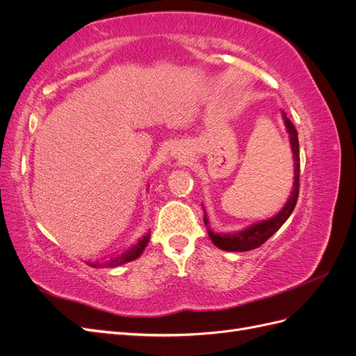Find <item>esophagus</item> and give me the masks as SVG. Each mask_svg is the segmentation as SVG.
Segmentation results:
<instances>
[{
  "mask_svg": "<svg viewBox=\"0 0 356 356\" xmlns=\"http://www.w3.org/2000/svg\"><path fill=\"white\" fill-rule=\"evenodd\" d=\"M186 153H184V148H182L181 145H177L175 148H172V153H170V156L172 157H175V159H178V161H181V163H184L186 161V156H184Z\"/></svg>",
  "mask_w": 356,
  "mask_h": 356,
  "instance_id": "34e87169",
  "label": "esophagus"
}]
</instances>
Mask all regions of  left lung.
I'll return each instance as SVG.
<instances>
[{
  "mask_svg": "<svg viewBox=\"0 0 356 356\" xmlns=\"http://www.w3.org/2000/svg\"><path fill=\"white\" fill-rule=\"evenodd\" d=\"M282 118L286 127V132L289 135V143H291V152H293V159H294V184L293 190H291V195L284 204V208L279 211L276 215H273L272 218L264 220V221H258L251 225H248L243 230L238 232H230V233H218L213 232L209 227V220L207 211H204V225L208 229L209 239L212 243L220 248V250L224 251H232V252H245V251H251L255 250V248L261 246L272 234H275L279 229L282 227V224L289 218V215L293 213L296 203L298 199V181H300V152H298V136L294 124L291 123L289 118H286L285 111H282ZM203 207V204H202ZM204 209V208H203Z\"/></svg>",
  "mask_w": 356,
  "mask_h": 356,
  "instance_id": "obj_1",
  "label": "left lung"
}]
</instances>
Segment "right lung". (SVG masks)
<instances>
[{
  "label": "right lung",
  "instance_id": "add662e5",
  "mask_svg": "<svg viewBox=\"0 0 356 356\" xmlns=\"http://www.w3.org/2000/svg\"><path fill=\"white\" fill-rule=\"evenodd\" d=\"M148 241H149V233L145 234L143 239H139L138 243H135L134 246L129 248V250H126L123 254L115 255V257L110 258V260L105 261V263H90L89 266H92V267H95V268H99V267H104V266H105V267H117V266L126 264V263H129V261H134V260H136V258H138L139 255H141V254L144 252Z\"/></svg>",
  "mask_w": 356,
  "mask_h": 356
}]
</instances>
